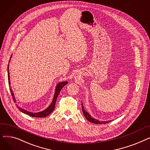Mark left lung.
I'll return each mask as SVG.
<instances>
[{"mask_svg":"<svg viewBox=\"0 0 150 150\" xmlns=\"http://www.w3.org/2000/svg\"><path fill=\"white\" fill-rule=\"evenodd\" d=\"M81 107H82V111H83V112L84 115L85 117L86 118V119H87L88 121H89L90 122H92V123H96V124H105V123H109V122H111L110 120H109V121H105H105H104V122H103V121H99V120H97V119H93V118L92 117L88 112H86V111H85L84 108H83V103H82Z\"/></svg>","mask_w":150,"mask_h":150,"instance_id":"left-lung-1","label":"left lung"}]
</instances>
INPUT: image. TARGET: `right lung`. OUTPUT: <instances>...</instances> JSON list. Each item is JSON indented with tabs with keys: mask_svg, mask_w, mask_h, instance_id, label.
I'll use <instances>...</instances> for the list:
<instances>
[{
	"mask_svg": "<svg viewBox=\"0 0 150 150\" xmlns=\"http://www.w3.org/2000/svg\"><path fill=\"white\" fill-rule=\"evenodd\" d=\"M10 62V61H9ZM8 84H10V73H9V64L8 65ZM68 83L67 81H63V82H61V83H59L57 86H56V89H55V92H54V97H53V99L52 100V103L50 105V106L47 108V109H45V110H44V111H41V112H36V113H33V112H29V111H26L25 109H23L22 108H21V107H19L17 106L18 108L20 110V111L24 113L27 115H28L30 117H47V115H49L50 114H51L53 109L55 107V103H56V101H57V97L59 95V93L60 92V91H61L62 88L64 87V86L67 84ZM10 92H11V96H12V97H13V99L14 100V102H16V99H15V97H14V93L13 92V91L11 90V89H10Z\"/></svg>",
	"mask_w": 150,
	"mask_h": 150,
	"instance_id": "add662e5",
	"label": "right lung"
}]
</instances>
